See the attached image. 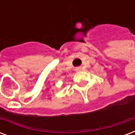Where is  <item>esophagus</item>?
<instances>
[{"instance_id":"1","label":"esophagus","mask_w":135,"mask_h":135,"mask_svg":"<svg viewBox=\"0 0 135 135\" xmlns=\"http://www.w3.org/2000/svg\"><path fill=\"white\" fill-rule=\"evenodd\" d=\"M80 70H81V68L80 67H76V69H75V71H78Z\"/></svg>"}]
</instances>
